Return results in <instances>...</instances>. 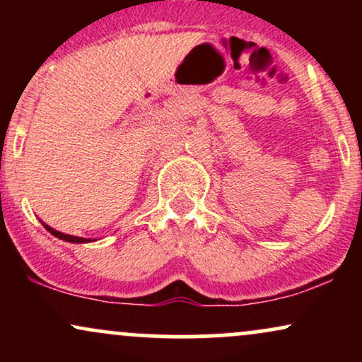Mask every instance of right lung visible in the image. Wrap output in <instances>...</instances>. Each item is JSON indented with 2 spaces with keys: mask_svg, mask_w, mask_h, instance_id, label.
I'll list each match as a JSON object with an SVG mask.
<instances>
[{
  "mask_svg": "<svg viewBox=\"0 0 362 362\" xmlns=\"http://www.w3.org/2000/svg\"><path fill=\"white\" fill-rule=\"evenodd\" d=\"M44 226H45V230L51 231V233H52L54 236H56V238L64 240V242H71V243H86V242H93V240H88V238H80V236L64 235V233H61V231H56V230H52V228H49L47 224H44Z\"/></svg>",
  "mask_w": 362,
  "mask_h": 362,
  "instance_id": "obj_1",
  "label": "right lung"
}]
</instances>
